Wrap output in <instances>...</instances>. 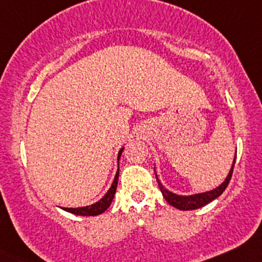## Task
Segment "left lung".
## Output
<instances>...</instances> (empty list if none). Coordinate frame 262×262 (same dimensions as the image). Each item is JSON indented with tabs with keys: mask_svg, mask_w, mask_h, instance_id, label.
Wrapping results in <instances>:
<instances>
[{
	"mask_svg": "<svg viewBox=\"0 0 262 262\" xmlns=\"http://www.w3.org/2000/svg\"><path fill=\"white\" fill-rule=\"evenodd\" d=\"M235 159H236V154H235ZM234 165H235V160H234V163H232L231 170L229 171V175L226 177L225 182L221 184L220 186H217L216 189H214V190H211V191L190 195V196H182V195H177V194H174V192L166 190V189L162 185V183L159 182V179H158L157 174H155V177H157L158 185H159V189H160V191H162L163 196L165 198V200L168 201L170 205H173L174 208L179 209V210H195V209H199V208H201V206L206 205V204H209L210 201L216 199L217 196H220V195L223 194L224 190L226 189V186L229 185L230 179H231L232 170H234Z\"/></svg>",
	"mask_w": 262,
	"mask_h": 262,
	"instance_id": "1",
	"label": "left lung"
}]
</instances>
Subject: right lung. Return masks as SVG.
<instances>
[{
  "instance_id": "1",
  "label": "right lung",
  "mask_w": 262,
  "mask_h": 262,
  "mask_svg": "<svg viewBox=\"0 0 262 262\" xmlns=\"http://www.w3.org/2000/svg\"><path fill=\"white\" fill-rule=\"evenodd\" d=\"M123 148L119 150V154H118V163H119L120 154H122ZM119 166V165H118ZM118 177H119V168H118V171L116 174V178H114V182L112 184L111 189L107 191V194L102 198L99 201H97L96 204L89 206H83V208H62L63 210L72 212V214L76 215H82V216H96V215L102 214L109 208V205L112 204V200H113L114 194H116L117 185H118Z\"/></svg>"
}]
</instances>
